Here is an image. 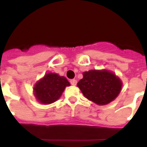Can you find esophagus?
<instances>
[{
  "label": "esophagus",
  "mask_w": 147,
  "mask_h": 147,
  "mask_svg": "<svg viewBox=\"0 0 147 147\" xmlns=\"http://www.w3.org/2000/svg\"><path fill=\"white\" fill-rule=\"evenodd\" d=\"M70 83L72 86H76V85L77 84V81L76 80H71L70 81Z\"/></svg>",
  "instance_id": "34e87169"
}]
</instances>
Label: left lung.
<instances>
[{"mask_svg": "<svg viewBox=\"0 0 147 147\" xmlns=\"http://www.w3.org/2000/svg\"><path fill=\"white\" fill-rule=\"evenodd\" d=\"M83 76L77 86L86 98L97 105L110 103L121 91L122 81L110 71L90 70L84 71Z\"/></svg>", "mask_w": 147, "mask_h": 147, "instance_id": "left-lung-1", "label": "left lung"}]
</instances>
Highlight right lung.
<instances>
[{"instance_id": "add662e5", "label": "right lung", "mask_w": 147, "mask_h": 147, "mask_svg": "<svg viewBox=\"0 0 147 147\" xmlns=\"http://www.w3.org/2000/svg\"><path fill=\"white\" fill-rule=\"evenodd\" d=\"M70 83L64 76L49 72L37 81L34 86V95L38 102L49 105L57 101Z\"/></svg>"}]
</instances>
